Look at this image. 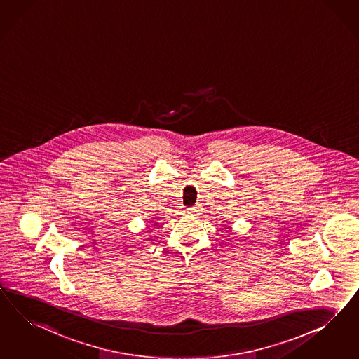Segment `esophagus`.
<instances>
[{
    "label": "esophagus",
    "mask_w": 359,
    "mask_h": 359,
    "mask_svg": "<svg viewBox=\"0 0 359 359\" xmlns=\"http://www.w3.org/2000/svg\"><path fill=\"white\" fill-rule=\"evenodd\" d=\"M200 210H201V206H200V205H194V206H191V208H188V209H187V213L198 215Z\"/></svg>",
    "instance_id": "obj_1"
}]
</instances>
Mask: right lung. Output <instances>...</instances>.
Returning a JSON list of instances; mask_svg holds the SVG:
<instances>
[{
	"mask_svg": "<svg viewBox=\"0 0 359 359\" xmlns=\"http://www.w3.org/2000/svg\"><path fill=\"white\" fill-rule=\"evenodd\" d=\"M150 222H153V221H150Z\"/></svg>",
	"mask_w": 359,
	"mask_h": 359,
	"instance_id": "1",
	"label": "right lung"
}]
</instances>
